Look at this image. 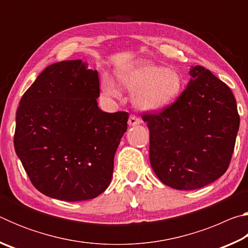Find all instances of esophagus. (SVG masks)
<instances>
[{"label":"esophagus","instance_id":"esophagus-1","mask_svg":"<svg viewBox=\"0 0 248 248\" xmlns=\"http://www.w3.org/2000/svg\"><path fill=\"white\" fill-rule=\"evenodd\" d=\"M141 124V119L139 118V117L134 116V115H131L129 117V120H128V124L131 125V127H133V125H137V124Z\"/></svg>","mask_w":248,"mask_h":248}]
</instances>
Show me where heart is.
<instances>
[{
	"instance_id": "obj_1",
	"label": "heart",
	"mask_w": 248,
	"mask_h": 248,
	"mask_svg": "<svg viewBox=\"0 0 248 248\" xmlns=\"http://www.w3.org/2000/svg\"><path fill=\"white\" fill-rule=\"evenodd\" d=\"M117 78L121 86L134 92L133 105L142 111H158L173 104L182 94L184 78L177 70L162 68L148 62H137L118 70ZM103 93L118 98L120 90L114 79L104 77Z\"/></svg>"
}]
</instances>
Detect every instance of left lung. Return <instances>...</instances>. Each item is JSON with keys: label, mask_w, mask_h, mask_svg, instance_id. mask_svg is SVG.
<instances>
[{"label": "left lung", "mask_w": 248, "mask_h": 248, "mask_svg": "<svg viewBox=\"0 0 248 248\" xmlns=\"http://www.w3.org/2000/svg\"><path fill=\"white\" fill-rule=\"evenodd\" d=\"M190 81L176 102L144 114L150 162L161 182L194 190L211 184L230 165L240 116L230 87L203 66H191Z\"/></svg>", "instance_id": "1"}]
</instances>
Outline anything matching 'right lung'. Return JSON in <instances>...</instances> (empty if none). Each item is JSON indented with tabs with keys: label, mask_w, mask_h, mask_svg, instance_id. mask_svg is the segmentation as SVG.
<instances>
[{
	"label": "right lung",
	"mask_w": 248,
	"mask_h": 248,
	"mask_svg": "<svg viewBox=\"0 0 248 248\" xmlns=\"http://www.w3.org/2000/svg\"><path fill=\"white\" fill-rule=\"evenodd\" d=\"M99 78L82 60L46 68L16 112L15 152L36 189L63 201L107 189L129 114L98 107Z\"/></svg>",
	"instance_id": "obj_1"
}]
</instances>
